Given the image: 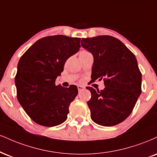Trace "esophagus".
<instances>
[{"label":"esophagus","instance_id":"1","mask_svg":"<svg viewBox=\"0 0 157 157\" xmlns=\"http://www.w3.org/2000/svg\"><path fill=\"white\" fill-rule=\"evenodd\" d=\"M77 88H78L79 91H82V90H83L85 89V87L82 86H77Z\"/></svg>","mask_w":157,"mask_h":157}]
</instances>
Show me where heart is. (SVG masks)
<instances>
[{"label":"heart","mask_w":157,"mask_h":157,"mask_svg":"<svg viewBox=\"0 0 157 157\" xmlns=\"http://www.w3.org/2000/svg\"><path fill=\"white\" fill-rule=\"evenodd\" d=\"M82 52H86V51H82Z\"/></svg>","instance_id":"obj_1"}]
</instances>
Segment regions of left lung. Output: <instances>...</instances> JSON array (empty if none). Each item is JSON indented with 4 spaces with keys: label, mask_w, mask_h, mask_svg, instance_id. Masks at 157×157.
I'll return each instance as SVG.
<instances>
[{
    "label": "left lung",
    "mask_w": 157,
    "mask_h": 157,
    "mask_svg": "<svg viewBox=\"0 0 157 157\" xmlns=\"http://www.w3.org/2000/svg\"><path fill=\"white\" fill-rule=\"evenodd\" d=\"M81 45L93 55L91 79H103L105 88L90 91L87 102L93 121L104 126L120 124L132 112L141 94L142 75L135 55L110 36L82 39Z\"/></svg>",
    "instance_id": "obj_1"
}]
</instances>
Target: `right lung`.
<instances>
[{
  "label": "right lung",
  "mask_w": 157,
  "mask_h": 157,
  "mask_svg": "<svg viewBox=\"0 0 157 157\" xmlns=\"http://www.w3.org/2000/svg\"><path fill=\"white\" fill-rule=\"evenodd\" d=\"M80 38L63 35L36 41L20 58L14 82L20 105L33 121L55 126L67 119L69 107L78 93L76 86H56L64 63L80 48Z\"/></svg>",
  "instance_id": "1"
}]
</instances>
